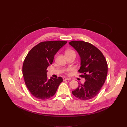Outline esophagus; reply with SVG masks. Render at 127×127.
<instances>
[{
  "instance_id": "34e87169",
  "label": "esophagus",
  "mask_w": 127,
  "mask_h": 127,
  "mask_svg": "<svg viewBox=\"0 0 127 127\" xmlns=\"http://www.w3.org/2000/svg\"><path fill=\"white\" fill-rule=\"evenodd\" d=\"M63 81H66V80H70L71 79L70 78H66V77H64L63 78Z\"/></svg>"
}]
</instances>
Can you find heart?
I'll return each mask as SVG.
<instances>
[{"mask_svg": "<svg viewBox=\"0 0 127 127\" xmlns=\"http://www.w3.org/2000/svg\"><path fill=\"white\" fill-rule=\"evenodd\" d=\"M74 53V52L72 50H67L66 52V54H69V53Z\"/></svg>", "mask_w": 127, "mask_h": 127, "instance_id": "1", "label": "heart"}]
</instances>
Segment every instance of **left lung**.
<instances>
[{"label": "left lung", "instance_id": "obj_1", "mask_svg": "<svg viewBox=\"0 0 127 127\" xmlns=\"http://www.w3.org/2000/svg\"><path fill=\"white\" fill-rule=\"evenodd\" d=\"M77 52L80 58L78 71L85 79L83 84L72 92L76 97L88 100L96 96L104 83L107 74V64L102 53L96 47L87 42L73 41L69 43Z\"/></svg>", "mask_w": 127, "mask_h": 127}]
</instances>
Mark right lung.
<instances>
[{"label": "right lung", "instance_id": "obj_1", "mask_svg": "<svg viewBox=\"0 0 127 127\" xmlns=\"http://www.w3.org/2000/svg\"><path fill=\"white\" fill-rule=\"evenodd\" d=\"M67 42H43L32 48L27 55L23 66L26 85L35 97L46 99L55 94L63 81L62 77L48 79L47 67L52 64L54 56Z\"/></svg>", "mask_w": 127, "mask_h": 127}]
</instances>
